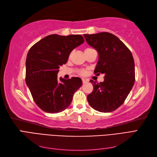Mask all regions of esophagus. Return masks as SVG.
<instances>
[{
	"instance_id": "esophagus-1",
	"label": "esophagus",
	"mask_w": 157,
	"mask_h": 157,
	"mask_svg": "<svg viewBox=\"0 0 157 157\" xmlns=\"http://www.w3.org/2000/svg\"><path fill=\"white\" fill-rule=\"evenodd\" d=\"M82 82H83V84H85V83H86L87 82H88V79H86V78H82Z\"/></svg>"
}]
</instances>
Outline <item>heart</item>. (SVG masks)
Instances as JSON below:
<instances>
[{"label":"heart","mask_w":157,"mask_h":157,"mask_svg":"<svg viewBox=\"0 0 157 157\" xmlns=\"http://www.w3.org/2000/svg\"><path fill=\"white\" fill-rule=\"evenodd\" d=\"M87 49H89V48H87ZM87 49H86V50H87ZM78 73H79L80 75H84L86 74V71H84V70H80V71H78Z\"/></svg>","instance_id":"1"}]
</instances>
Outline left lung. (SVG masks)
Returning <instances> with one entry per match:
<instances>
[{
    "mask_svg": "<svg viewBox=\"0 0 157 157\" xmlns=\"http://www.w3.org/2000/svg\"><path fill=\"white\" fill-rule=\"evenodd\" d=\"M87 43L96 49L99 60L94 73L104 74V81L93 84L88 101L95 110L109 113L124 103L135 82L134 60L130 50L110 33L84 35Z\"/></svg>",
    "mask_w": 157,
    "mask_h": 157,
    "instance_id": "obj_1",
    "label": "left lung"
}]
</instances>
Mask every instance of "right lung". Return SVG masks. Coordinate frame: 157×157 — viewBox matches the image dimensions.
<instances>
[{"instance_id": "add662e5", "label": "right lung", "mask_w": 157, "mask_h": 157, "mask_svg": "<svg viewBox=\"0 0 157 157\" xmlns=\"http://www.w3.org/2000/svg\"><path fill=\"white\" fill-rule=\"evenodd\" d=\"M82 35L53 34L37 42L28 52L25 82L36 105L48 113L64 111L82 86L78 77L58 79V69L67 62L73 49L82 44Z\"/></svg>"}]
</instances>
